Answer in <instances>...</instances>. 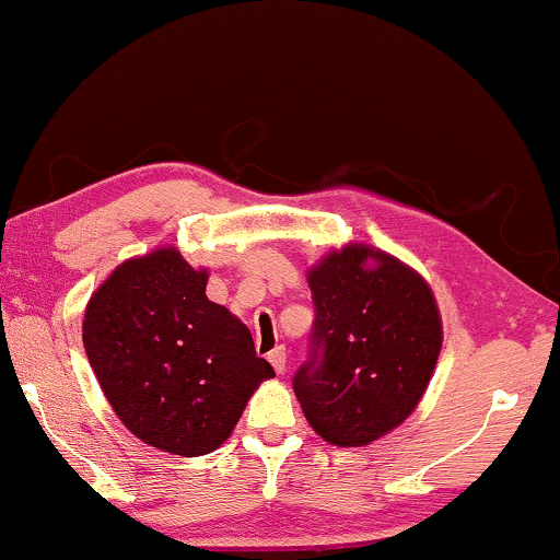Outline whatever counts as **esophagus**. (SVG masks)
<instances>
[{
	"label": "esophagus",
	"mask_w": 560,
	"mask_h": 560,
	"mask_svg": "<svg viewBox=\"0 0 560 560\" xmlns=\"http://www.w3.org/2000/svg\"><path fill=\"white\" fill-rule=\"evenodd\" d=\"M268 360H270V365L275 368V373H282V370H285V365H288L285 348H275V350H270V352H268Z\"/></svg>",
	"instance_id": "esophagus-1"
}]
</instances>
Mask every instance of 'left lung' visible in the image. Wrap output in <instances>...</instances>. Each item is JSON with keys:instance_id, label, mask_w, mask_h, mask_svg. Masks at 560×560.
Instances as JSON below:
<instances>
[{"instance_id": "8db88e82", "label": "left lung", "mask_w": 560, "mask_h": 560, "mask_svg": "<svg viewBox=\"0 0 560 560\" xmlns=\"http://www.w3.org/2000/svg\"><path fill=\"white\" fill-rule=\"evenodd\" d=\"M315 323L292 377L307 423L338 448L390 433L423 398L443 346L433 290L375 247L352 243L307 272Z\"/></svg>"}]
</instances>
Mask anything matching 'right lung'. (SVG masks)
<instances>
[{"mask_svg": "<svg viewBox=\"0 0 560 560\" xmlns=\"http://www.w3.org/2000/svg\"><path fill=\"white\" fill-rule=\"evenodd\" d=\"M205 288L208 270L160 247L119 265L82 323L112 410L140 441L185 458L220 448L257 385L275 375L250 330Z\"/></svg>", "mask_w": 560, "mask_h": 560, "instance_id": "1", "label": "right lung"}]
</instances>
